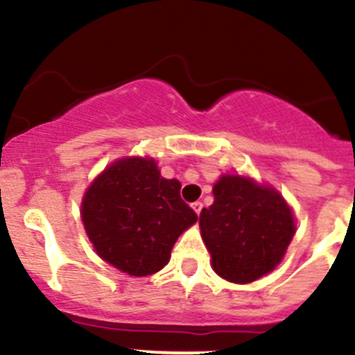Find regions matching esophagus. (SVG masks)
Masks as SVG:
<instances>
[{
	"mask_svg": "<svg viewBox=\"0 0 355 355\" xmlns=\"http://www.w3.org/2000/svg\"><path fill=\"white\" fill-rule=\"evenodd\" d=\"M192 208H193V211L197 213V215H200V211H202V208H205V205H202L200 200H197V202H193V205H192Z\"/></svg>",
	"mask_w": 355,
	"mask_h": 355,
	"instance_id": "1",
	"label": "esophagus"
}]
</instances>
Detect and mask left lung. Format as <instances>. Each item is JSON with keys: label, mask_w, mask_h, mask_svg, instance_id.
<instances>
[{"label": "left lung", "mask_w": 355, "mask_h": 355, "mask_svg": "<svg viewBox=\"0 0 355 355\" xmlns=\"http://www.w3.org/2000/svg\"><path fill=\"white\" fill-rule=\"evenodd\" d=\"M213 196L199 218L213 270L231 283H252L274 270L295 233L283 197L240 175L220 178Z\"/></svg>", "instance_id": "obj_1"}]
</instances>
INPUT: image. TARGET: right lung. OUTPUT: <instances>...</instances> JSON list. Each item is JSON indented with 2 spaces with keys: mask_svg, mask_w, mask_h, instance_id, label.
Instances as JSON below:
<instances>
[{
  "mask_svg": "<svg viewBox=\"0 0 355 355\" xmlns=\"http://www.w3.org/2000/svg\"><path fill=\"white\" fill-rule=\"evenodd\" d=\"M180 190V181L162 178L153 159H119L106 168L81 205L97 254L137 277L162 270L178 236L197 222Z\"/></svg>",
  "mask_w": 355,
  "mask_h": 355,
  "instance_id": "add662e5",
  "label": "right lung"
}]
</instances>
